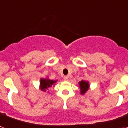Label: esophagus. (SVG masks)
Returning <instances> with one entry per match:
<instances>
[{
  "mask_svg": "<svg viewBox=\"0 0 128 128\" xmlns=\"http://www.w3.org/2000/svg\"><path fill=\"white\" fill-rule=\"evenodd\" d=\"M63 79H64V80H65V81H68V76H64Z\"/></svg>",
  "mask_w": 128,
  "mask_h": 128,
  "instance_id": "1",
  "label": "esophagus"
}]
</instances>
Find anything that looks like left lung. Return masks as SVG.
I'll list each match as a JSON object with an SVG mask.
<instances>
[{
	"label": "left lung",
	"mask_w": 128,
	"mask_h": 128,
	"mask_svg": "<svg viewBox=\"0 0 128 128\" xmlns=\"http://www.w3.org/2000/svg\"><path fill=\"white\" fill-rule=\"evenodd\" d=\"M79 84H80V89H81V94H84L85 92H86L87 90H88L89 88V84L88 82H87V81H81L79 82Z\"/></svg>",
	"instance_id": "left-lung-1"
}]
</instances>
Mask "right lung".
Returning <instances> with one entry per match:
<instances>
[{"label":"right lung","instance_id":"right-lung-1","mask_svg":"<svg viewBox=\"0 0 128 128\" xmlns=\"http://www.w3.org/2000/svg\"><path fill=\"white\" fill-rule=\"evenodd\" d=\"M56 82V81H54V80L42 78L40 80V89L43 91L46 92V89H47L49 87H51Z\"/></svg>","mask_w":128,"mask_h":128}]
</instances>
